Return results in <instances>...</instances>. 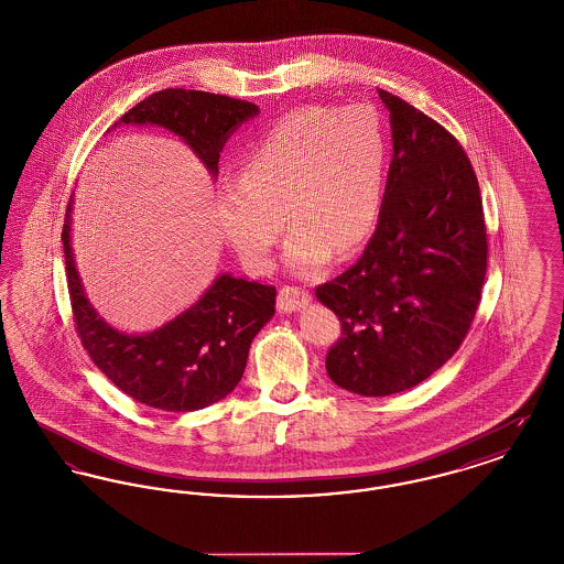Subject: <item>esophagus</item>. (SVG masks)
Listing matches in <instances>:
<instances>
[{
	"mask_svg": "<svg viewBox=\"0 0 564 564\" xmlns=\"http://www.w3.org/2000/svg\"><path fill=\"white\" fill-rule=\"evenodd\" d=\"M311 302V294L306 290H300V288H283L279 292V300H276V306L281 313H295V311H302L306 304Z\"/></svg>",
	"mask_w": 564,
	"mask_h": 564,
	"instance_id": "obj_1",
	"label": "esophagus"
}]
</instances>
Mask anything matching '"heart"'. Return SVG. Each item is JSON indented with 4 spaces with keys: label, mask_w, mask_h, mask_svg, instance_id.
Here are the masks:
<instances>
[{
    "label": "heart",
    "mask_w": 564,
    "mask_h": 564,
    "mask_svg": "<svg viewBox=\"0 0 564 564\" xmlns=\"http://www.w3.org/2000/svg\"><path fill=\"white\" fill-rule=\"evenodd\" d=\"M387 166V139L375 111L306 106L288 111L256 137L242 175L215 192V221L249 269L272 267L285 228L294 232L285 264L300 276L327 269L375 232Z\"/></svg>",
    "instance_id": "1"
}]
</instances>
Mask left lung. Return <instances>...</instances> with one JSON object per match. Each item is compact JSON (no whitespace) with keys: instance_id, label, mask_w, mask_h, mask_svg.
Here are the masks:
<instances>
[{"instance_id":"1","label":"left lung","mask_w":564,"mask_h":564,"mask_svg":"<svg viewBox=\"0 0 564 564\" xmlns=\"http://www.w3.org/2000/svg\"><path fill=\"white\" fill-rule=\"evenodd\" d=\"M378 97L393 159L375 235L355 267L315 292L343 327L327 376L364 398L412 389L455 355L488 253L480 186L458 141L400 97Z\"/></svg>"}]
</instances>
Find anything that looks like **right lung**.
I'll list each match as a JSON object with an SVG mask.
<instances>
[{
	"label": "right lung",
	"instance_id": "1",
	"mask_svg": "<svg viewBox=\"0 0 564 564\" xmlns=\"http://www.w3.org/2000/svg\"><path fill=\"white\" fill-rule=\"evenodd\" d=\"M258 113V106L224 95L166 88L129 109L113 129L150 124L177 134L217 177L221 148ZM72 209L74 198L61 235L67 285L78 336L95 366L134 402L166 412L200 410L232 393L245 372L251 340L274 315L276 290L221 272L171 322L143 334L120 332L84 294L72 249Z\"/></svg>",
	"mask_w": 564,
	"mask_h": 564
}]
</instances>
